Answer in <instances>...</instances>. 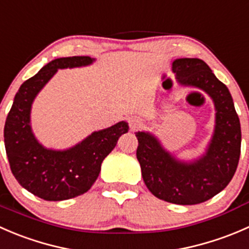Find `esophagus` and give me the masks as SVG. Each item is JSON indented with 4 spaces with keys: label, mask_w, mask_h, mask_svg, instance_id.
Instances as JSON below:
<instances>
[{
    "label": "esophagus",
    "mask_w": 249,
    "mask_h": 249,
    "mask_svg": "<svg viewBox=\"0 0 249 249\" xmlns=\"http://www.w3.org/2000/svg\"><path fill=\"white\" fill-rule=\"evenodd\" d=\"M129 125L132 131H137V130H140L143 126V122L139 117H131L129 119Z\"/></svg>",
    "instance_id": "esophagus-1"
}]
</instances>
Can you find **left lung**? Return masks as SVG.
I'll return each instance as SVG.
<instances>
[{"label":"left lung","mask_w":249,"mask_h":249,"mask_svg":"<svg viewBox=\"0 0 249 249\" xmlns=\"http://www.w3.org/2000/svg\"><path fill=\"white\" fill-rule=\"evenodd\" d=\"M172 71L177 82L201 89L214 102L215 125L206 153L193 161H180L164 149L149 132L139 131L136 155L145 185L154 196L176 205H196L222 192L237 169L241 125L232 97L205 61L176 59Z\"/></svg>","instance_id":"8db88e82"}]
</instances>
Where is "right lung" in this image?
<instances>
[{
    "mask_svg": "<svg viewBox=\"0 0 249 249\" xmlns=\"http://www.w3.org/2000/svg\"><path fill=\"white\" fill-rule=\"evenodd\" d=\"M95 59L70 56L55 59L21 84L4 124V147L9 166L19 184L47 201H62L84 194L101 171L105 158L114 149L129 125L119 122L65 150L47 149L35 137L30 114L35 97L59 69L88 66Z\"/></svg>",
    "mask_w": 249,
    "mask_h": 249,
    "instance_id": "right-lung-1",
    "label": "right lung"
}]
</instances>
